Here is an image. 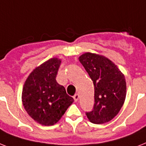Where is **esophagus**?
Listing matches in <instances>:
<instances>
[{"mask_svg": "<svg viewBox=\"0 0 146 146\" xmlns=\"http://www.w3.org/2000/svg\"><path fill=\"white\" fill-rule=\"evenodd\" d=\"M79 95L78 94H76L75 95L73 96V99H74V101L76 102L78 101V100H79Z\"/></svg>", "mask_w": 146, "mask_h": 146, "instance_id": "34e87169", "label": "esophagus"}]
</instances>
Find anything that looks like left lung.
I'll return each mask as SVG.
<instances>
[{
    "label": "left lung",
    "instance_id": "left-lung-1",
    "mask_svg": "<svg viewBox=\"0 0 146 146\" xmlns=\"http://www.w3.org/2000/svg\"><path fill=\"white\" fill-rule=\"evenodd\" d=\"M94 86V105L86 112L90 121L104 124L117 115L126 98V82L114 63L99 54L87 52L79 57Z\"/></svg>",
    "mask_w": 146,
    "mask_h": 146
}]
</instances>
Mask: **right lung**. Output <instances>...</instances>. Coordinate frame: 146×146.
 Returning a JSON list of instances; mask_svg holds the SVG:
<instances>
[{
	"label": "right lung",
	"instance_id": "add662e5",
	"mask_svg": "<svg viewBox=\"0 0 146 146\" xmlns=\"http://www.w3.org/2000/svg\"><path fill=\"white\" fill-rule=\"evenodd\" d=\"M61 60L51 58L36 67L25 81L22 90V103L36 122L50 126L58 121L74 101L64 87L56 82Z\"/></svg>",
	"mask_w": 146,
	"mask_h": 146
}]
</instances>
